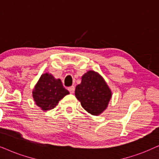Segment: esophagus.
Returning <instances> with one entry per match:
<instances>
[{"label": "esophagus", "mask_w": 159, "mask_h": 159, "mask_svg": "<svg viewBox=\"0 0 159 159\" xmlns=\"http://www.w3.org/2000/svg\"><path fill=\"white\" fill-rule=\"evenodd\" d=\"M68 90H69V92H70V93L73 94V93H74V92H75V87H74L73 86H70V87L68 88Z\"/></svg>", "instance_id": "1"}]
</instances>
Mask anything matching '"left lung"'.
Wrapping results in <instances>:
<instances>
[{
  "mask_svg": "<svg viewBox=\"0 0 159 159\" xmlns=\"http://www.w3.org/2000/svg\"><path fill=\"white\" fill-rule=\"evenodd\" d=\"M75 94L88 113L98 116L107 108L112 92L99 73L89 70L81 77V83L76 86Z\"/></svg>",
  "mask_w": 159,
  "mask_h": 159,
  "instance_id": "8db88e82",
  "label": "left lung"
}]
</instances>
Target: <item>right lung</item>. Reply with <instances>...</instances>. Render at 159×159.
Here are the masks:
<instances>
[{
  "label": "right lung",
  "instance_id": "right-lung-1",
  "mask_svg": "<svg viewBox=\"0 0 159 159\" xmlns=\"http://www.w3.org/2000/svg\"><path fill=\"white\" fill-rule=\"evenodd\" d=\"M70 94L63 86L61 81L54 78L52 74L45 73L40 76L32 91L36 105L43 111H48L55 108L59 101Z\"/></svg>",
  "mask_w": 159,
  "mask_h": 159
}]
</instances>
